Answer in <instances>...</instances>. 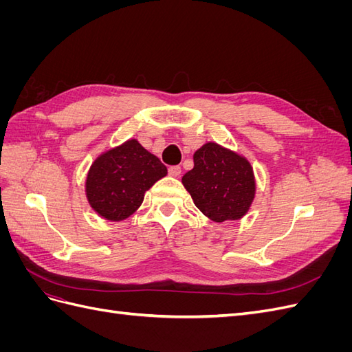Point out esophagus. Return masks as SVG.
Here are the masks:
<instances>
[{
  "instance_id": "1",
  "label": "esophagus",
  "mask_w": 352,
  "mask_h": 352,
  "mask_svg": "<svg viewBox=\"0 0 352 352\" xmlns=\"http://www.w3.org/2000/svg\"><path fill=\"white\" fill-rule=\"evenodd\" d=\"M180 173H182V168H180L179 166H172V167H168V175H170V176H175V177H177V176H180Z\"/></svg>"
}]
</instances>
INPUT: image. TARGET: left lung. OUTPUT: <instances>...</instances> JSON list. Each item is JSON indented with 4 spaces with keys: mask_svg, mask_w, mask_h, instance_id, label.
Returning a JSON list of instances; mask_svg holds the SVG:
<instances>
[{
    "mask_svg": "<svg viewBox=\"0 0 352 352\" xmlns=\"http://www.w3.org/2000/svg\"><path fill=\"white\" fill-rule=\"evenodd\" d=\"M197 208L216 223L239 220L255 198V177L241 154L207 142L194 154V168L182 177Z\"/></svg>",
    "mask_w": 352,
    "mask_h": 352,
    "instance_id": "8db88e82",
    "label": "left lung"
}]
</instances>
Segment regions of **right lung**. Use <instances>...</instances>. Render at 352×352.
<instances>
[{
	"label": "right lung",
	"instance_id": "1",
	"mask_svg": "<svg viewBox=\"0 0 352 352\" xmlns=\"http://www.w3.org/2000/svg\"><path fill=\"white\" fill-rule=\"evenodd\" d=\"M167 167L136 140L100 154L85 182L91 208L105 220L122 221L141 207L144 195Z\"/></svg>",
	"mask_w": 352,
	"mask_h": 352
}]
</instances>
